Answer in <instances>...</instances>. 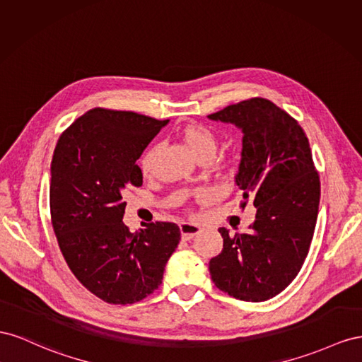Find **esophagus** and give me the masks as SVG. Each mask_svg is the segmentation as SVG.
I'll use <instances>...</instances> for the list:
<instances>
[{
  "instance_id": "obj_1",
  "label": "esophagus",
  "mask_w": 362,
  "mask_h": 362,
  "mask_svg": "<svg viewBox=\"0 0 362 362\" xmlns=\"http://www.w3.org/2000/svg\"><path fill=\"white\" fill-rule=\"evenodd\" d=\"M202 232L200 226L194 224V223H180V233H182V240L189 241L192 240L195 235H199Z\"/></svg>"
}]
</instances>
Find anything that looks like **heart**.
Returning <instances> with one entry per match:
<instances>
[{
	"label": "heart",
	"instance_id": "obj_1",
	"mask_svg": "<svg viewBox=\"0 0 362 362\" xmlns=\"http://www.w3.org/2000/svg\"><path fill=\"white\" fill-rule=\"evenodd\" d=\"M180 138L183 141L185 146L189 148V151L194 154L199 160L200 159H212L214 154L216 151V144H218V139H216L215 133L206 126H202V124H188L187 127H183L180 132ZM158 147H150L146 153L142 154L141 158V171L144 174H148L153 168V162L154 158H156ZM199 197H206L204 191H200Z\"/></svg>",
	"mask_w": 362,
	"mask_h": 362
}]
</instances>
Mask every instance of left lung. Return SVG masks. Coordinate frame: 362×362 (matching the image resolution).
<instances>
[{
    "mask_svg": "<svg viewBox=\"0 0 362 362\" xmlns=\"http://www.w3.org/2000/svg\"><path fill=\"white\" fill-rule=\"evenodd\" d=\"M243 132L235 183L241 206L252 200L249 233L220 227L223 250L209 261L214 284L244 302H265L300 272L318 215L320 179L309 141L298 122L265 98H250L208 115Z\"/></svg>",
    "mask_w": 362,
    "mask_h": 362,
    "instance_id": "1",
    "label": "left lung"
}]
</instances>
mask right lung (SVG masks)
<instances>
[{
  "mask_svg": "<svg viewBox=\"0 0 362 362\" xmlns=\"http://www.w3.org/2000/svg\"><path fill=\"white\" fill-rule=\"evenodd\" d=\"M168 119L95 107L62 133L51 160L49 209L60 252L80 284L113 305L136 303L156 291L180 229L156 221L132 233L122 223L136 165Z\"/></svg>",
  "mask_w": 362,
  "mask_h": 362,
  "instance_id": "right-lung-1",
  "label": "right lung"
}]
</instances>
